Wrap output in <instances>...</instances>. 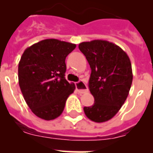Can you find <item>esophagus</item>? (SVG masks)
<instances>
[{
    "mask_svg": "<svg viewBox=\"0 0 153 153\" xmlns=\"http://www.w3.org/2000/svg\"><path fill=\"white\" fill-rule=\"evenodd\" d=\"M76 91L79 93H80V94L88 92V87L82 81H79L78 83H76Z\"/></svg>",
    "mask_w": 153,
    "mask_h": 153,
    "instance_id": "34e87169",
    "label": "esophagus"
}]
</instances>
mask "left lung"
Here are the masks:
<instances>
[{
	"label": "left lung",
	"instance_id": "left-lung-1",
	"mask_svg": "<svg viewBox=\"0 0 153 153\" xmlns=\"http://www.w3.org/2000/svg\"><path fill=\"white\" fill-rule=\"evenodd\" d=\"M79 49L91 68L89 89L94 97L93 105L85 106L84 113L93 122H106L129 95L133 76L130 60L122 48L107 40L83 42Z\"/></svg>",
	"mask_w": 153,
	"mask_h": 153
}]
</instances>
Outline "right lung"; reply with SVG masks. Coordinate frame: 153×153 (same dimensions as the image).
<instances>
[{
	"label": "right lung",
	"instance_id": "right-lung-1",
	"mask_svg": "<svg viewBox=\"0 0 153 153\" xmlns=\"http://www.w3.org/2000/svg\"><path fill=\"white\" fill-rule=\"evenodd\" d=\"M76 45L46 39L27 47L18 64V82L24 98L36 117H60L76 86L65 79V60Z\"/></svg>",
	"mask_w": 153,
	"mask_h": 153
}]
</instances>
